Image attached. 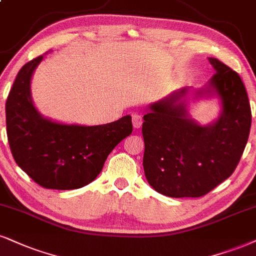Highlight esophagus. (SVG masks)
I'll return each instance as SVG.
<instances>
[{
    "instance_id": "obj_1",
    "label": "esophagus",
    "mask_w": 256,
    "mask_h": 256,
    "mask_svg": "<svg viewBox=\"0 0 256 256\" xmlns=\"http://www.w3.org/2000/svg\"><path fill=\"white\" fill-rule=\"evenodd\" d=\"M142 118H141L140 115H138V114H135V115H133V126L134 128L138 129L142 126Z\"/></svg>"
}]
</instances>
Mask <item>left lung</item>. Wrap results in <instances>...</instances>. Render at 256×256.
I'll return each mask as SVG.
<instances>
[{"label": "left lung", "mask_w": 256, "mask_h": 256, "mask_svg": "<svg viewBox=\"0 0 256 256\" xmlns=\"http://www.w3.org/2000/svg\"><path fill=\"white\" fill-rule=\"evenodd\" d=\"M209 62L216 70L210 86L223 104L214 124L202 127L186 118L185 104L176 103L186 89L150 104L144 116V176L154 190L168 197L209 194L232 174L247 144L252 110L244 82L218 59Z\"/></svg>", "instance_id": "left-lung-1"}]
</instances>
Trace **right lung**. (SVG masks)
I'll use <instances>...</instances> for the list:
<instances>
[{
  "instance_id": "obj_1",
  "label": "right lung",
  "mask_w": 256,
  "mask_h": 256,
  "mask_svg": "<svg viewBox=\"0 0 256 256\" xmlns=\"http://www.w3.org/2000/svg\"><path fill=\"white\" fill-rule=\"evenodd\" d=\"M42 58L39 56L22 66L8 94L9 147L18 165L42 188H83L100 174L116 144L132 134V118L91 127L44 118L34 108L30 90L32 74Z\"/></svg>"
}]
</instances>
